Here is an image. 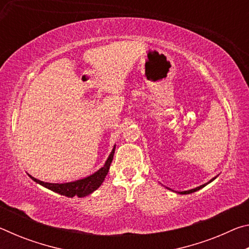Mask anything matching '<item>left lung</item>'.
Masks as SVG:
<instances>
[{"label": "left lung", "instance_id": "1", "mask_svg": "<svg viewBox=\"0 0 249 249\" xmlns=\"http://www.w3.org/2000/svg\"><path fill=\"white\" fill-rule=\"evenodd\" d=\"M214 179H215V178H213L212 180H210L208 183H210L211 181H213ZM208 183H205V184H202V185H200V187H196V189H191V190H188V191H182V192H180V193H181V195H189V193H192V192H196V191H197V190H200V189H202V188H203V187H205V185L208 184Z\"/></svg>", "mask_w": 249, "mask_h": 249}]
</instances>
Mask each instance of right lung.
Listing matches in <instances>:
<instances>
[{
	"mask_svg": "<svg viewBox=\"0 0 249 249\" xmlns=\"http://www.w3.org/2000/svg\"><path fill=\"white\" fill-rule=\"evenodd\" d=\"M114 151H115V148H113L111 155L108 156L107 162H105V165L101 168L100 170L94 172L93 175L87 177V178L73 181V182L49 183V182H44V181H40L38 179L34 178V177H32V176H29V177H31L34 181H36L37 183L44 185L45 188L57 192L61 196H66L69 197H72L74 196H77L79 197L86 196L93 192L94 190H96V189H98L100 185L102 184V182L105 179V177H107V172H108L109 166H111V163H112L113 156H114Z\"/></svg>",
	"mask_w": 249,
	"mask_h": 249,
	"instance_id": "obj_1",
	"label": "right lung"
}]
</instances>
